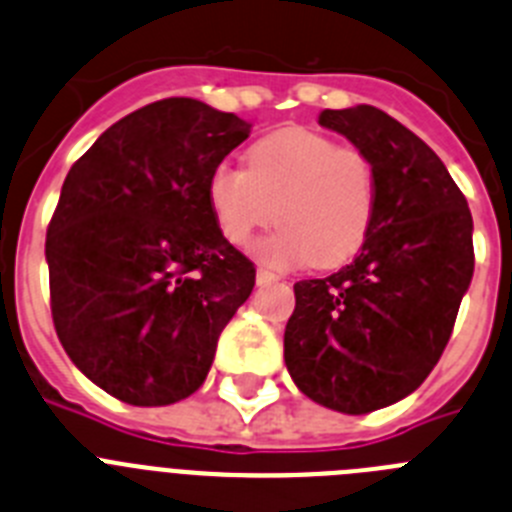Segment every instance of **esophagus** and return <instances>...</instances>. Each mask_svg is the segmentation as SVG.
<instances>
[{
  "label": "esophagus",
  "instance_id": "esophagus-1",
  "mask_svg": "<svg viewBox=\"0 0 512 512\" xmlns=\"http://www.w3.org/2000/svg\"><path fill=\"white\" fill-rule=\"evenodd\" d=\"M257 286H265V283H275L281 275H275L273 270H265V268H257Z\"/></svg>",
  "mask_w": 512,
  "mask_h": 512
}]
</instances>
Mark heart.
<instances>
[{
  "instance_id": "obj_1",
  "label": "heart",
  "mask_w": 512,
  "mask_h": 512,
  "mask_svg": "<svg viewBox=\"0 0 512 512\" xmlns=\"http://www.w3.org/2000/svg\"><path fill=\"white\" fill-rule=\"evenodd\" d=\"M376 195L368 154L309 128L270 133L247 151L244 170L219 164L208 177L213 221L231 244L244 247L273 216L281 221L255 244V255L273 268L350 260L371 231Z\"/></svg>"
}]
</instances>
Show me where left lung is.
Returning <instances> with one entry per match:
<instances>
[{"label": "left lung", "instance_id": "1", "mask_svg": "<svg viewBox=\"0 0 512 512\" xmlns=\"http://www.w3.org/2000/svg\"><path fill=\"white\" fill-rule=\"evenodd\" d=\"M319 126L368 154L376 216L350 265L293 286L283 358L306 397L366 415L412 394L446 350L474 273V224L446 164L384 110H322Z\"/></svg>", "mask_w": 512, "mask_h": 512}]
</instances>
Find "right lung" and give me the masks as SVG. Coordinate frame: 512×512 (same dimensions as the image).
Segmentation results:
<instances>
[{"instance_id":"right-lung-1","label":"right lung","mask_w":512,"mask_h":512,"mask_svg":"<svg viewBox=\"0 0 512 512\" xmlns=\"http://www.w3.org/2000/svg\"><path fill=\"white\" fill-rule=\"evenodd\" d=\"M250 123L190 97L126 115L71 164L46 234L51 317L110 397L162 407L206 381L255 265L208 206V177Z\"/></svg>"}]
</instances>
